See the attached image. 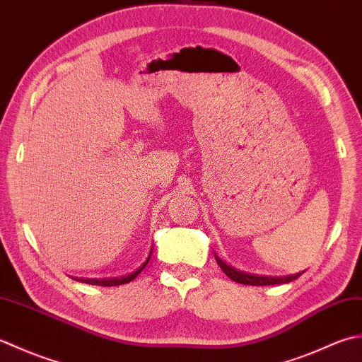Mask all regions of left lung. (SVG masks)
<instances>
[{"instance_id": "left-lung-1", "label": "left lung", "mask_w": 362, "mask_h": 362, "mask_svg": "<svg viewBox=\"0 0 362 362\" xmlns=\"http://www.w3.org/2000/svg\"><path fill=\"white\" fill-rule=\"evenodd\" d=\"M216 261L220 265V269L223 270V274L231 278L233 281L240 283V284H248V286H274V284H284L291 283L293 279H297L300 275H303V272H300L297 275H289V276H259V275H252L245 274V272H240L238 269L231 267L226 262H223L220 257L216 255Z\"/></svg>"}]
</instances>
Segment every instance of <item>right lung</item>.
Here are the masks:
<instances>
[{"instance_id":"obj_1","label":"right lung","mask_w":362,"mask_h":362,"mask_svg":"<svg viewBox=\"0 0 362 362\" xmlns=\"http://www.w3.org/2000/svg\"><path fill=\"white\" fill-rule=\"evenodd\" d=\"M151 253H153V247H151V252H150V256H151ZM150 256L146 257V261L140 265V267L136 270V272H132V274H129V275H127V276H120V278H109V279H92V278H75L76 281H81V283H86V284H93V286H105V287H107V286H120V284H127V283H129V281H132V279H134L140 272H142L144 269H145V265L148 264V261H150Z\"/></svg>"}]
</instances>
